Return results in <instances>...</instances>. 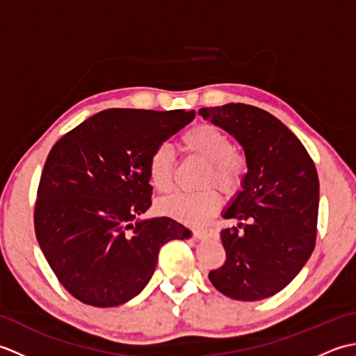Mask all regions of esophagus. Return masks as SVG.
<instances>
[{
    "label": "esophagus",
    "instance_id": "34e87169",
    "mask_svg": "<svg viewBox=\"0 0 356 356\" xmlns=\"http://www.w3.org/2000/svg\"><path fill=\"white\" fill-rule=\"evenodd\" d=\"M194 236L197 238H213L216 237V231L213 228H197L194 229Z\"/></svg>",
    "mask_w": 356,
    "mask_h": 356
}]
</instances>
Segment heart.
<instances>
[{"label":"heart","instance_id":"heart-1","mask_svg":"<svg viewBox=\"0 0 356 356\" xmlns=\"http://www.w3.org/2000/svg\"><path fill=\"white\" fill-rule=\"evenodd\" d=\"M186 151L209 162L208 182L231 188L243 172V161L234 153L229 134L214 125L202 124L190 128L182 136ZM176 154L170 145L162 143L153 149L148 159V177L157 191H168L172 185ZM220 194L214 188L203 191H176L157 203L159 213L185 223H202L220 207Z\"/></svg>","mask_w":356,"mask_h":356}]
</instances>
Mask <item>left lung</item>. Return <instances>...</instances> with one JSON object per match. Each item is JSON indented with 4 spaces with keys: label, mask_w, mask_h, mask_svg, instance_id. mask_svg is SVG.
I'll list each match as a JSON object with an SVG mask.
<instances>
[{
    "label": "left lung",
    "mask_w": 356,
    "mask_h": 356,
    "mask_svg": "<svg viewBox=\"0 0 356 356\" xmlns=\"http://www.w3.org/2000/svg\"><path fill=\"white\" fill-rule=\"evenodd\" d=\"M199 115L236 138L248 166L241 190L223 211L238 225L220 232L226 260L209 272L211 283L234 300L272 297L297 277L315 248V165L297 136L261 108L226 104Z\"/></svg>",
    "instance_id": "left-lung-1"
}]
</instances>
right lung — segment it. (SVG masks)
Listing matches in <instances>:
<instances>
[{"instance_id": "right-lung-1", "label": "right lung", "mask_w": 356, "mask_h": 356, "mask_svg": "<svg viewBox=\"0 0 356 356\" xmlns=\"http://www.w3.org/2000/svg\"><path fill=\"white\" fill-rule=\"evenodd\" d=\"M194 116L193 110H104L50 149L38 186L35 232L51 270L82 303L130 301L154 274L159 249L191 237L170 217L139 216L151 207L149 154Z\"/></svg>"}]
</instances>
